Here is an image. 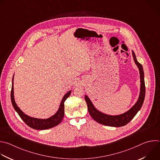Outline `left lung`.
I'll list each match as a JSON object with an SVG mask.
<instances>
[{
	"instance_id": "8db88e82",
	"label": "left lung",
	"mask_w": 160,
	"mask_h": 160,
	"mask_svg": "<svg viewBox=\"0 0 160 160\" xmlns=\"http://www.w3.org/2000/svg\"><path fill=\"white\" fill-rule=\"evenodd\" d=\"M134 61L137 65L140 75V92L135 104L128 111L119 115H109L103 113L97 109L90 98L85 95V99L87 104L88 111L91 117L97 122L111 127H121L128 124L141 109L145 97V83L142 66L138 62L134 52L132 50Z\"/></svg>"
}]
</instances>
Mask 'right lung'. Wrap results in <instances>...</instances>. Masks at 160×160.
<instances>
[{
    "instance_id": "add662e5",
    "label": "right lung",
    "mask_w": 160,
    "mask_h": 160,
    "mask_svg": "<svg viewBox=\"0 0 160 160\" xmlns=\"http://www.w3.org/2000/svg\"><path fill=\"white\" fill-rule=\"evenodd\" d=\"M14 74L12 77V88H11V98L12 104L14 107L15 111L18 112L20 118L22 119V121L30 128L37 129V130H44L52 128L55 126L58 125L63 120L64 114H65V105L64 102L66 99L70 95L72 90L68 91L67 93L65 94L63 96L58 110L57 112L52 116L49 117L47 119H39L30 117L26 114H24L18 107L17 103L14 100Z\"/></svg>"
}]
</instances>
